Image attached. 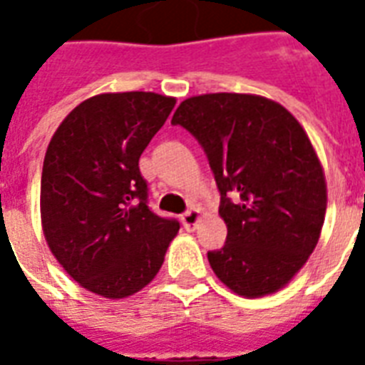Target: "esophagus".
<instances>
[{
    "mask_svg": "<svg viewBox=\"0 0 365 365\" xmlns=\"http://www.w3.org/2000/svg\"><path fill=\"white\" fill-rule=\"evenodd\" d=\"M199 222H200L199 210H189L185 212V214H182V223H183V227L187 229V231H193Z\"/></svg>",
    "mask_w": 365,
    "mask_h": 365,
    "instance_id": "34e87169",
    "label": "esophagus"
}]
</instances>
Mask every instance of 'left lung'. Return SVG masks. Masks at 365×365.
<instances>
[{"label":"left lung","mask_w":365,"mask_h":365,"mask_svg":"<svg viewBox=\"0 0 365 365\" xmlns=\"http://www.w3.org/2000/svg\"><path fill=\"white\" fill-rule=\"evenodd\" d=\"M172 125L199 140L222 195L227 242L208 252L212 271L242 297L282 289L317 248L328 206L303 126L274 100L237 93L183 100Z\"/></svg>","instance_id":"left-lung-1"}]
</instances>
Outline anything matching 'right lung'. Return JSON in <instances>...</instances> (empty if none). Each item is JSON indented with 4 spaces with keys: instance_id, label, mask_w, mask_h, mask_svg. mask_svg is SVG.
<instances>
[{
    "instance_id": "add662e5",
    "label": "right lung",
    "mask_w": 365,
    "mask_h": 365,
    "mask_svg": "<svg viewBox=\"0 0 365 365\" xmlns=\"http://www.w3.org/2000/svg\"><path fill=\"white\" fill-rule=\"evenodd\" d=\"M176 98L106 93L73 108L48 142L41 174V227L64 271L88 292L123 299L159 272L176 220L149 210L140 155Z\"/></svg>"
}]
</instances>
